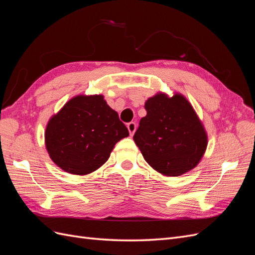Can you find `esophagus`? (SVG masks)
Returning <instances> with one entry per match:
<instances>
[{
    "instance_id": "1",
    "label": "esophagus",
    "mask_w": 255,
    "mask_h": 255,
    "mask_svg": "<svg viewBox=\"0 0 255 255\" xmlns=\"http://www.w3.org/2000/svg\"><path fill=\"white\" fill-rule=\"evenodd\" d=\"M127 127H128V132H129V135L133 136L134 133H135V130H136V123L135 122H129V123H128Z\"/></svg>"
}]
</instances>
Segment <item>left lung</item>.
Returning <instances> with one entry per match:
<instances>
[{"instance_id": "1", "label": "left lung", "mask_w": 255, "mask_h": 255, "mask_svg": "<svg viewBox=\"0 0 255 255\" xmlns=\"http://www.w3.org/2000/svg\"><path fill=\"white\" fill-rule=\"evenodd\" d=\"M133 139L154 170L165 176H179L202 159L207 134L194 107L181 94L169 97L158 92L144 103Z\"/></svg>"}]
</instances>
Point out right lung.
I'll return each instance as SVG.
<instances>
[{"label": "right lung", "mask_w": 255, "mask_h": 255, "mask_svg": "<svg viewBox=\"0 0 255 255\" xmlns=\"http://www.w3.org/2000/svg\"><path fill=\"white\" fill-rule=\"evenodd\" d=\"M128 136L104 96L80 95L52 116L44 142L54 164L68 173L86 175L105 164L115 144Z\"/></svg>", "instance_id": "add662e5"}]
</instances>
